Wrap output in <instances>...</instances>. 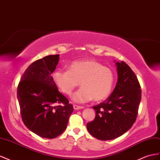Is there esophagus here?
Masks as SVG:
<instances>
[{
    "label": "esophagus",
    "instance_id": "obj_1",
    "mask_svg": "<svg viewBox=\"0 0 160 160\" xmlns=\"http://www.w3.org/2000/svg\"><path fill=\"white\" fill-rule=\"evenodd\" d=\"M73 107H74V110H79V109H82V108H84V107L76 105V104H74V106H73Z\"/></svg>",
    "mask_w": 160,
    "mask_h": 160
}]
</instances>
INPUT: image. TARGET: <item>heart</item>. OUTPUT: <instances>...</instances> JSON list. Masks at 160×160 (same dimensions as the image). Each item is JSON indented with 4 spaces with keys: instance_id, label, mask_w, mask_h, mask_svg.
I'll return each mask as SVG.
<instances>
[{
    "instance_id": "b5f03b06",
    "label": "heart",
    "mask_w": 160,
    "mask_h": 160,
    "mask_svg": "<svg viewBox=\"0 0 160 160\" xmlns=\"http://www.w3.org/2000/svg\"><path fill=\"white\" fill-rule=\"evenodd\" d=\"M53 80L62 92L70 95L80 85L81 88L73 95L76 102L94 100L101 101L111 94L115 84L114 72L94 60L73 62L68 70H58L53 74Z\"/></svg>"
}]
</instances>
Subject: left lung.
<instances>
[{"label": "left lung", "mask_w": 160, "mask_h": 160, "mask_svg": "<svg viewBox=\"0 0 160 160\" xmlns=\"http://www.w3.org/2000/svg\"><path fill=\"white\" fill-rule=\"evenodd\" d=\"M118 81L111 94L98 105L94 121L86 125L95 138L115 139L128 131L138 117L141 90L138 78L125 62H116Z\"/></svg>", "instance_id": "1"}]
</instances>
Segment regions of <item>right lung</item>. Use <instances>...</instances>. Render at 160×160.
<instances>
[{"mask_svg": "<svg viewBox=\"0 0 160 160\" xmlns=\"http://www.w3.org/2000/svg\"><path fill=\"white\" fill-rule=\"evenodd\" d=\"M59 56L50 55L32 63L17 87L22 122L30 131L47 139L56 138L65 131L74 111L52 76Z\"/></svg>", "mask_w": 160, "mask_h": 160, "instance_id": "obj_1", "label": "right lung"}]
</instances>
